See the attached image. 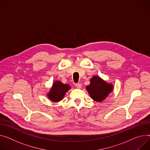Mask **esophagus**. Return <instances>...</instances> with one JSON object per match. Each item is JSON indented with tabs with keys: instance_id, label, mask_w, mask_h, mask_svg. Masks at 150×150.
<instances>
[{
	"instance_id": "obj_1",
	"label": "esophagus",
	"mask_w": 150,
	"mask_h": 150,
	"mask_svg": "<svg viewBox=\"0 0 150 150\" xmlns=\"http://www.w3.org/2000/svg\"><path fill=\"white\" fill-rule=\"evenodd\" d=\"M75 86L76 88H81L82 87V86H81V83H77L75 84Z\"/></svg>"
}]
</instances>
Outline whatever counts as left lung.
I'll list each match as a JSON object with an SVG mask.
<instances>
[{"mask_svg": "<svg viewBox=\"0 0 150 150\" xmlns=\"http://www.w3.org/2000/svg\"><path fill=\"white\" fill-rule=\"evenodd\" d=\"M112 83H107L101 77L95 75L90 80V84L86 86L87 91L93 101L101 103L113 91Z\"/></svg>", "mask_w": 150, "mask_h": 150, "instance_id": "obj_1", "label": "left lung"}]
</instances>
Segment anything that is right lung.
I'll return each mask as SVG.
<instances>
[{"label": "right lung", "instance_id": "1", "mask_svg": "<svg viewBox=\"0 0 150 150\" xmlns=\"http://www.w3.org/2000/svg\"><path fill=\"white\" fill-rule=\"evenodd\" d=\"M71 88V86L67 84H63L62 81L57 80L53 83L50 91L46 95L51 101L58 103L62 100L66 92Z\"/></svg>", "mask_w": 150, "mask_h": 150}]
</instances>
